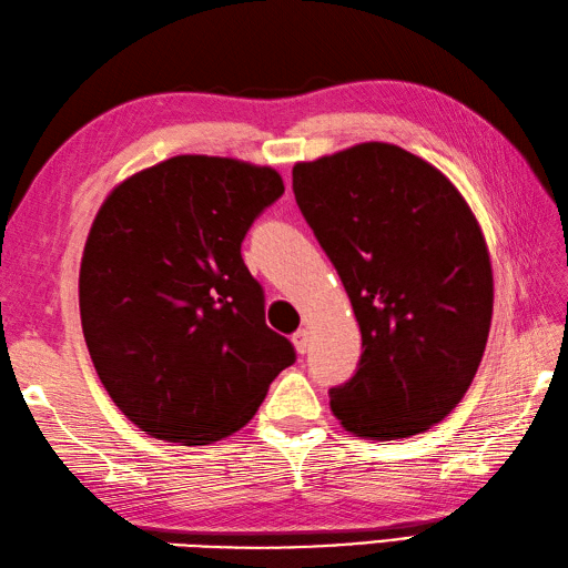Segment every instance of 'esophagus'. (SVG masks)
Wrapping results in <instances>:
<instances>
[{"mask_svg": "<svg viewBox=\"0 0 568 568\" xmlns=\"http://www.w3.org/2000/svg\"><path fill=\"white\" fill-rule=\"evenodd\" d=\"M292 343H294L298 355H306V349H308V331H304V327H298V331L292 335Z\"/></svg>", "mask_w": 568, "mask_h": 568, "instance_id": "esophagus-1", "label": "esophagus"}]
</instances>
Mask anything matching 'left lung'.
Instances as JSON below:
<instances>
[{"instance_id": "1", "label": "left lung", "mask_w": 568, "mask_h": 568, "mask_svg": "<svg viewBox=\"0 0 568 568\" xmlns=\"http://www.w3.org/2000/svg\"><path fill=\"white\" fill-rule=\"evenodd\" d=\"M296 204L331 257L362 333L331 408L349 433H423L457 406L484 357L494 274L481 229L443 172L362 143L292 172Z\"/></svg>"}]
</instances>
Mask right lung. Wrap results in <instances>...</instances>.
Returning <instances> with one entry per match:
<instances>
[{
	"instance_id": "right-lung-1",
	"label": "right lung",
	"mask_w": 568,
	"mask_h": 568,
	"mask_svg": "<svg viewBox=\"0 0 568 568\" xmlns=\"http://www.w3.org/2000/svg\"><path fill=\"white\" fill-rule=\"evenodd\" d=\"M284 194L272 168L178 155L133 174L99 209L80 270L94 369L125 418L182 445L229 437L296 362L264 323L241 245Z\"/></svg>"
}]
</instances>
